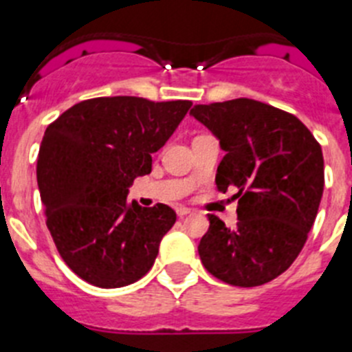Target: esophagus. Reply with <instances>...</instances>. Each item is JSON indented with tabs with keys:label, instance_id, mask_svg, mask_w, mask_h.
I'll use <instances>...</instances> for the list:
<instances>
[{
	"label": "esophagus",
	"instance_id": "obj_1",
	"mask_svg": "<svg viewBox=\"0 0 352 352\" xmlns=\"http://www.w3.org/2000/svg\"><path fill=\"white\" fill-rule=\"evenodd\" d=\"M188 214H191V209H188V207H177V216L184 218Z\"/></svg>",
	"mask_w": 352,
	"mask_h": 352
}]
</instances>
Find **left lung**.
Returning <instances> with one entry per match:
<instances>
[{
    "instance_id": "obj_1",
    "label": "left lung",
    "mask_w": 352,
    "mask_h": 352,
    "mask_svg": "<svg viewBox=\"0 0 352 352\" xmlns=\"http://www.w3.org/2000/svg\"><path fill=\"white\" fill-rule=\"evenodd\" d=\"M189 115L225 151L216 186L237 200L235 228L207 214L201 264L230 285H264L290 267L314 227L324 191L320 145L294 115L253 99L200 104Z\"/></svg>"
}]
</instances>
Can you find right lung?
<instances>
[{"label": "right lung", "mask_w": 352, "mask_h": 352, "mask_svg": "<svg viewBox=\"0 0 352 352\" xmlns=\"http://www.w3.org/2000/svg\"><path fill=\"white\" fill-rule=\"evenodd\" d=\"M191 100L97 97L62 113L44 133L36 182L58 253L79 278L102 289L148 273L177 219L172 207L127 204L136 177L175 133Z\"/></svg>", "instance_id": "1"}]
</instances>
